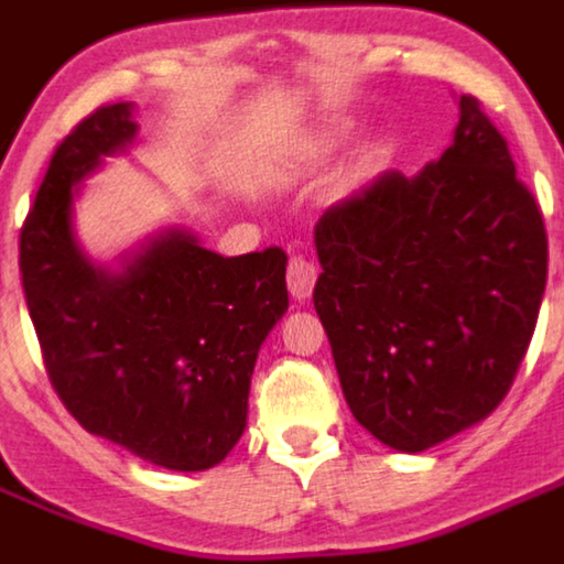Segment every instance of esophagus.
<instances>
[{
  "label": "esophagus",
  "instance_id": "34e87169",
  "mask_svg": "<svg viewBox=\"0 0 564 564\" xmlns=\"http://www.w3.org/2000/svg\"><path fill=\"white\" fill-rule=\"evenodd\" d=\"M315 281H318V267L306 260L304 254H295L290 258V267H286V286H290L292 297L295 301H306L315 290Z\"/></svg>",
  "mask_w": 564,
  "mask_h": 564
}]
</instances>
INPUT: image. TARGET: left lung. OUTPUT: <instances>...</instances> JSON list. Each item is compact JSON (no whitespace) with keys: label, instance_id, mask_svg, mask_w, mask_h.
<instances>
[{"label":"left lung","instance_id":"1","mask_svg":"<svg viewBox=\"0 0 564 564\" xmlns=\"http://www.w3.org/2000/svg\"><path fill=\"white\" fill-rule=\"evenodd\" d=\"M312 301L355 421L421 453L494 413L533 338L547 281L539 203L481 102L451 149L384 172L315 226Z\"/></svg>","mask_w":564,"mask_h":564}]
</instances>
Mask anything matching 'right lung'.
<instances>
[{
	"label": "right lung",
	"mask_w": 564,
	"mask_h": 564,
	"mask_svg": "<svg viewBox=\"0 0 564 564\" xmlns=\"http://www.w3.org/2000/svg\"><path fill=\"white\" fill-rule=\"evenodd\" d=\"M131 102L99 106L56 145L19 235L45 370L88 433L165 470H209L238 444L260 344L290 306L286 252L224 254L165 229L94 267L74 238L77 183L134 140Z\"/></svg>",
	"instance_id": "add662e5"
}]
</instances>
